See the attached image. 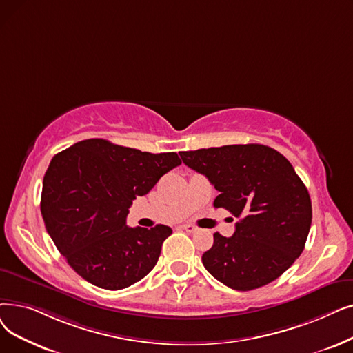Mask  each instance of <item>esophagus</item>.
Here are the masks:
<instances>
[{
  "label": "esophagus",
  "instance_id": "34e87169",
  "mask_svg": "<svg viewBox=\"0 0 353 353\" xmlns=\"http://www.w3.org/2000/svg\"><path fill=\"white\" fill-rule=\"evenodd\" d=\"M181 229H185V231H186V232H189V234H194V232H197V228H196L194 225H190V223L181 225Z\"/></svg>",
  "mask_w": 353,
  "mask_h": 353
}]
</instances>
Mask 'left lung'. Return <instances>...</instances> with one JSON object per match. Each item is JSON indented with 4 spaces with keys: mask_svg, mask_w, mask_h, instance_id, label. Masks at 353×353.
<instances>
[{
    "mask_svg": "<svg viewBox=\"0 0 353 353\" xmlns=\"http://www.w3.org/2000/svg\"><path fill=\"white\" fill-rule=\"evenodd\" d=\"M180 157L219 192L213 206L239 218L234 235L216 232L202 255L214 279L250 291L293 265L310 231L312 201L283 154L263 144H236L181 151Z\"/></svg>",
    "mask_w": 353,
    "mask_h": 353,
    "instance_id": "1",
    "label": "left lung"
}]
</instances>
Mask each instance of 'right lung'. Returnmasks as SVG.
<instances>
[{
  "mask_svg": "<svg viewBox=\"0 0 353 353\" xmlns=\"http://www.w3.org/2000/svg\"><path fill=\"white\" fill-rule=\"evenodd\" d=\"M180 164L176 152L151 154L102 139L79 141L52 159L43 179V221L83 280L121 290L154 268L172 228H130L127 214L134 199Z\"/></svg>",
  "mask_w": 353,
  "mask_h": 353,
  "instance_id": "1",
  "label": "right lung"
}]
</instances>
